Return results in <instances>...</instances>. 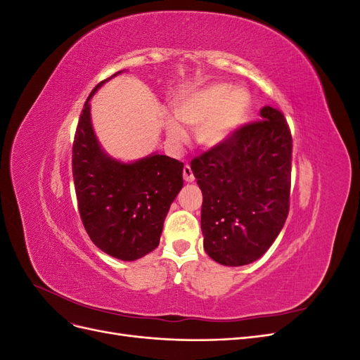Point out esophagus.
I'll use <instances>...</instances> for the list:
<instances>
[{"label": "esophagus", "mask_w": 360, "mask_h": 360, "mask_svg": "<svg viewBox=\"0 0 360 360\" xmlns=\"http://www.w3.org/2000/svg\"><path fill=\"white\" fill-rule=\"evenodd\" d=\"M183 179H184V181H188V183H192L195 180L191 165H184V168H183Z\"/></svg>", "instance_id": "obj_1"}]
</instances>
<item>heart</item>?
I'll return each instance as SVG.
<instances>
[{"instance_id":"1","label":"heart","mask_w":360,"mask_h":360,"mask_svg":"<svg viewBox=\"0 0 360 360\" xmlns=\"http://www.w3.org/2000/svg\"><path fill=\"white\" fill-rule=\"evenodd\" d=\"M250 96L240 86L209 84L191 90L174 101V114L180 122L197 129V143L204 148L225 144L245 123ZM167 135L172 144L186 139L184 129L176 120H167Z\"/></svg>"}]
</instances>
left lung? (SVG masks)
<instances>
[{
  "instance_id": "1",
  "label": "left lung",
  "mask_w": 360,
  "mask_h": 360,
  "mask_svg": "<svg viewBox=\"0 0 360 360\" xmlns=\"http://www.w3.org/2000/svg\"><path fill=\"white\" fill-rule=\"evenodd\" d=\"M261 122L195 158L202 192L204 250L222 266L254 263L275 242L290 209L291 134L284 115L261 108Z\"/></svg>"
}]
</instances>
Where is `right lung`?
Returning a JSON list of instances; mask_svg holds the SVG:
<instances>
[{"label": "right lung", "instance_id": "1", "mask_svg": "<svg viewBox=\"0 0 360 360\" xmlns=\"http://www.w3.org/2000/svg\"><path fill=\"white\" fill-rule=\"evenodd\" d=\"M84 103L73 141V181L85 231L91 242L122 261H135L159 246L169 205L183 188V163L151 153L134 162L110 156L91 123L90 101Z\"/></svg>", "mask_w": 360, "mask_h": 360}]
</instances>
